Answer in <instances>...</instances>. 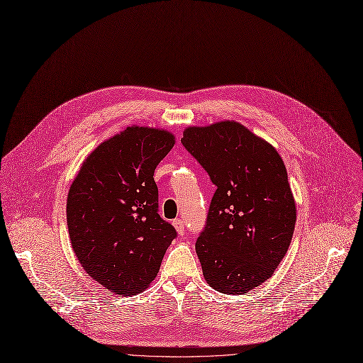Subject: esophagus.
Listing matches in <instances>:
<instances>
[{
    "mask_svg": "<svg viewBox=\"0 0 363 363\" xmlns=\"http://www.w3.org/2000/svg\"><path fill=\"white\" fill-rule=\"evenodd\" d=\"M173 225H174V228H176V231H177L179 235H183V234H184V222H183L180 218H177V219L173 220Z\"/></svg>",
    "mask_w": 363,
    "mask_h": 363,
    "instance_id": "1",
    "label": "esophagus"
}]
</instances>
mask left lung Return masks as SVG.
<instances>
[{"label":"left lung","mask_w":363,"mask_h":363,"mask_svg":"<svg viewBox=\"0 0 363 363\" xmlns=\"http://www.w3.org/2000/svg\"><path fill=\"white\" fill-rule=\"evenodd\" d=\"M182 144L216 186L196 241L205 281L222 294H247L273 274L294 235L286 167L274 147L234 121L189 126Z\"/></svg>","instance_id":"obj_1"}]
</instances>
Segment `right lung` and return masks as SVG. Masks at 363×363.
<instances>
[{"label": "right lung", "mask_w": 363, "mask_h": 363, "mask_svg": "<svg viewBox=\"0 0 363 363\" xmlns=\"http://www.w3.org/2000/svg\"><path fill=\"white\" fill-rule=\"evenodd\" d=\"M176 143L169 130L128 126L82 162L67 199V225L84 270L118 295L154 281L177 233L158 215L154 172Z\"/></svg>", "instance_id": "add662e5"}]
</instances>
